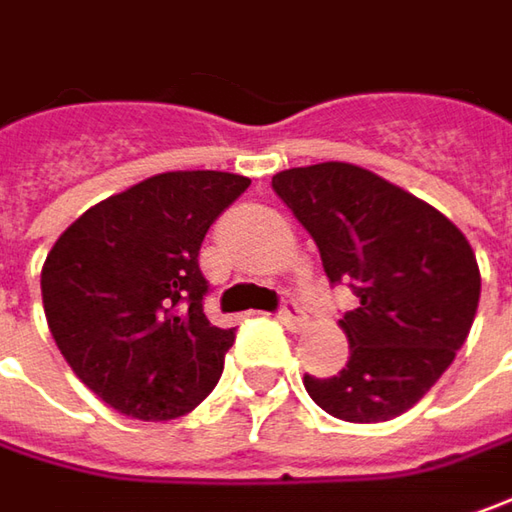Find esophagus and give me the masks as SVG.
<instances>
[{
	"instance_id": "1",
	"label": "esophagus",
	"mask_w": 512,
	"mask_h": 512,
	"mask_svg": "<svg viewBox=\"0 0 512 512\" xmlns=\"http://www.w3.org/2000/svg\"><path fill=\"white\" fill-rule=\"evenodd\" d=\"M279 320L285 322L288 328H299L305 322V308L296 299H282L279 305Z\"/></svg>"
}]
</instances>
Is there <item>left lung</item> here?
Here are the masks:
<instances>
[{"label": "left lung", "mask_w": 512, "mask_h": 512, "mask_svg": "<svg viewBox=\"0 0 512 512\" xmlns=\"http://www.w3.org/2000/svg\"><path fill=\"white\" fill-rule=\"evenodd\" d=\"M273 192L317 242L328 282L360 299L340 320L345 369L305 374L308 395L340 421H392L435 386L473 328V247L435 207L354 164L285 169Z\"/></svg>", "instance_id": "8db88e82"}]
</instances>
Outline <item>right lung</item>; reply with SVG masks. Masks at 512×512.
I'll use <instances>...</instances> for the list:
<instances>
[{"label":"right lung","instance_id":"right-lung-1","mask_svg":"<svg viewBox=\"0 0 512 512\" xmlns=\"http://www.w3.org/2000/svg\"><path fill=\"white\" fill-rule=\"evenodd\" d=\"M250 181L192 169L94 204L51 247L42 305L68 366L103 403L172 421L216 389L236 328L204 314L198 250Z\"/></svg>","mask_w":512,"mask_h":512}]
</instances>
